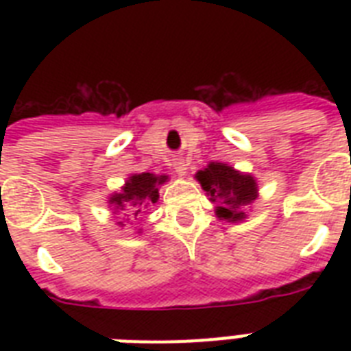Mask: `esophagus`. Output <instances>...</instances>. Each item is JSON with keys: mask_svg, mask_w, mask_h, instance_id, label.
<instances>
[{"mask_svg": "<svg viewBox=\"0 0 351 351\" xmlns=\"http://www.w3.org/2000/svg\"><path fill=\"white\" fill-rule=\"evenodd\" d=\"M187 160H184V158H175L173 160V167H175L176 169V173H178V175H186L187 173Z\"/></svg>", "mask_w": 351, "mask_h": 351, "instance_id": "esophagus-1", "label": "esophagus"}]
</instances>
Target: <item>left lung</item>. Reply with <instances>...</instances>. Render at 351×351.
<instances>
[{
	"label": "left lung",
	"mask_w": 351,
	"mask_h": 351,
	"mask_svg": "<svg viewBox=\"0 0 351 351\" xmlns=\"http://www.w3.org/2000/svg\"><path fill=\"white\" fill-rule=\"evenodd\" d=\"M197 182L215 206V215L219 220L231 224L247 219L251 204L258 197V184L250 173L234 169L224 162H209L204 169L197 171Z\"/></svg>",
	"instance_id": "left-lung-1"
}]
</instances>
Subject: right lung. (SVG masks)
Wrapping results in <instances>:
<instances>
[{
    "label": "right lung",
    "instance_id": "obj_1",
    "mask_svg": "<svg viewBox=\"0 0 351 351\" xmlns=\"http://www.w3.org/2000/svg\"><path fill=\"white\" fill-rule=\"evenodd\" d=\"M169 182L167 175H154V173H132L121 186L120 191L109 195V208L112 213H129L127 217H140L145 213L149 206L158 202L160 187ZM117 226L123 228V222H117ZM142 233V230L138 231Z\"/></svg>",
    "mask_w": 351,
    "mask_h": 351
}]
</instances>
